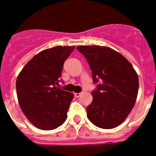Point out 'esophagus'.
Wrapping results in <instances>:
<instances>
[{"mask_svg":"<svg viewBox=\"0 0 156 156\" xmlns=\"http://www.w3.org/2000/svg\"><path fill=\"white\" fill-rule=\"evenodd\" d=\"M81 92H79V93H74V95H75V98L80 97V96H81Z\"/></svg>","mask_w":156,"mask_h":156,"instance_id":"34e87169","label":"esophagus"}]
</instances>
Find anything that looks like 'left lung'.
Returning <instances> with one entry per match:
<instances>
[{
  "instance_id": "1",
  "label": "left lung",
  "mask_w": 156,
  "mask_h": 156,
  "mask_svg": "<svg viewBox=\"0 0 156 156\" xmlns=\"http://www.w3.org/2000/svg\"><path fill=\"white\" fill-rule=\"evenodd\" d=\"M86 58L94 83L92 101L87 107L89 120L98 127L112 129L126 119L138 92V77L126 58L114 49L98 45L79 46Z\"/></svg>"
}]
</instances>
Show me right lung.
Wrapping results in <instances>:
<instances>
[{"mask_svg":"<svg viewBox=\"0 0 156 156\" xmlns=\"http://www.w3.org/2000/svg\"><path fill=\"white\" fill-rule=\"evenodd\" d=\"M75 47H58L35 55L16 80L18 103L27 119L38 129L51 130L67 118L72 92L58 88L64 61Z\"/></svg>","mask_w":156,"mask_h":156,"instance_id":"add662e5","label":"right lung"}]
</instances>
